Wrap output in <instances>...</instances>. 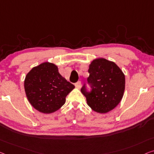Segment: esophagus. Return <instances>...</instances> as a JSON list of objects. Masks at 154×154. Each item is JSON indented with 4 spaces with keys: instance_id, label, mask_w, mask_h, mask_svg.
<instances>
[{
    "instance_id": "esophagus-1",
    "label": "esophagus",
    "mask_w": 154,
    "mask_h": 154,
    "mask_svg": "<svg viewBox=\"0 0 154 154\" xmlns=\"http://www.w3.org/2000/svg\"><path fill=\"white\" fill-rule=\"evenodd\" d=\"M81 85H82V84H81V82H77L76 84H75V87H76L77 88H78V89H79L80 88H81Z\"/></svg>"
}]
</instances>
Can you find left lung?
Masks as SVG:
<instances>
[{"instance_id": "8db88e82", "label": "left lung", "mask_w": 154, "mask_h": 154, "mask_svg": "<svg viewBox=\"0 0 154 154\" xmlns=\"http://www.w3.org/2000/svg\"><path fill=\"white\" fill-rule=\"evenodd\" d=\"M88 83L92 91L84 86L81 89L87 104L94 111L106 113L120 102L125 88V76L113 61L104 58L95 59L89 65Z\"/></svg>"}]
</instances>
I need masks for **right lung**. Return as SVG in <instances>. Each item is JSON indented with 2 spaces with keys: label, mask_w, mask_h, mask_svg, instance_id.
<instances>
[{
  "label": "right lung",
  "mask_w": 154,
  "mask_h": 154,
  "mask_svg": "<svg viewBox=\"0 0 154 154\" xmlns=\"http://www.w3.org/2000/svg\"><path fill=\"white\" fill-rule=\"evenodd\" d=\"M27 100L43 113H52L65 104L66 96L75 86L59 72L54 63L44 62L32 68L24 81Z\"/></svg>",
  "instance_id": "obj_1"
}]
</instances>
